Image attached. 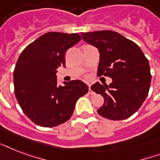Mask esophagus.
I'll list each match as a JSON object with an SVG mask.
<instances>
[{"mask_svg": "<svg viewBox=\"0 0 160 160\" xmlns=\"http://www.w3.org/2000/svg\"><path fill=\"white\" fill-rule=\"evenodd\" d=\"M88 93H89L90 95H93V93H94L92 90H91V89H90V85H89V92Z\"/></svg>", "mask_w": 160, "mask_h": 160, "instance_id": "esophagus-1", "label": "esophagus"}]
</instances>
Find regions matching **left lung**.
<instances>
[{"label":"left lung","mask_w":160,"mask_h":160,"mask_svg":"<svg viewBox=\"0 0 160 160\" xmlns=\"http://www.w3.org/2000/svg\"><path fill=\"white\" fill-rule=\"evenodd\" d=\"M81 36L99 50L98 75L112 79L109 85L96 82L91 86L105 100L98 114L112 120L128 119L140 108L149 93V60L134 41L115 31L82 32Z\"/></svg>","instance_id":"left-lung-1"}]
</instances>
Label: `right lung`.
Returning a JSON list of instances; mask_svg holds the SVG:
<instances>
[{"label":"right lung","mask_w":160,"mask_h":160,"mask_svg":"<svg viewBox=\"0 0 160 160\" xmlns=\"http://www.w3.org/2000/svg\"><path fill=\"white\" fill-rule=\"evenodd\" d=\"M79 34L48 32L24 49L14 70L16 100L26 116L42 127L65 123L72 115L75 103L89 87L80 80L58 85L56 72L65 66V55L79 42Z\"/></svg>","instance_id":"1"}]
</instances>
